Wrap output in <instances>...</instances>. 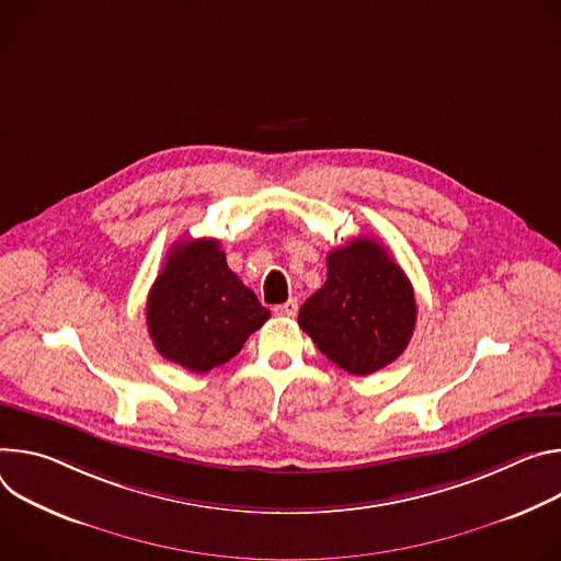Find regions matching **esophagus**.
<instances>
[{
  "instance_id": "esophagus-1",
  "label": "esophagus",
  "mask_w": 561,
  "mask_h": 561,
  "mask_svg": "<svg viewBox=\"0 0 561 561\" xmlns=\"http://www.w3.org/2000/svg\"><path fill=\"white\" fill-rule=\"evenodd\" d=\"M274 312H276V317H287V319H291V317H296V312H298V300H296V298H289L287 302L276 305Z\"/></svg>"
}]
</instances>
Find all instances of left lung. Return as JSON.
Wrapping results in <instances>:
<instances>
[{
    "mask_svg": "<svg viewBox=\"0 0 561 561\" xmlns=\"http://www.w3.org/2000/svg\"><path fill=\"white\" fill-rule=\"evenodd\" d=\"M416 323L414 289L375 238H352L328 254V280L309 296L300 330L350 375L367 377L408 347Z\"/></svg>",
    "mask_w": 561,
    "mask_h": 561,
    "instance_id": "8db88e82",
    "label": "left lung"
}]
</instances>
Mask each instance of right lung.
Returning <instances> with one entry per match:
<instances>
[{
  "label": "right lung",
  "instance_id": "add662e5",
  "mask_svg": "<svg viewBox=\"0 0 561 561\" xmlns=\"http://www.w3.org/2000/svg\"><path fill=\"white\" fill-rule=\"evenodd\" d=\"M267 319L270 309L227 267L216 238L173 244L147 300L156 350L198 375L233 358Z\"/></svg>",
  "mask_w": 561,
  "mask_h": 561
}]
</instances>
